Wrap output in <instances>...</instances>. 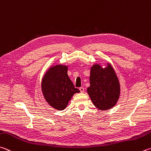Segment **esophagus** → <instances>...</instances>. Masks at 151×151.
Instances as JSON below:
<instances>
[{"label": "esophagus", "instance_id": "esophagus-1", "mask_svg": "<svg viewBox=\"0 0 151 151\" xmlns=\"http://www.w3.org/2000/svg\"><path fill=\"white\" fill-rule=\"evenodd\" d=\"M79 90H80V91L81 93H83L84 92V88L83 87H81L80 88H79Z\"/></svg>", "mask_w": 151, "mask_h": 151}]
</instances>
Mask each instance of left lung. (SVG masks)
I'll return each mask as SVG.
<instances>
[{"instance_id": "obj_1", "label": "left lung", "mask_w": 151, "mask_h": 151, "mask_svg": "<svg viewBox=\"0 0 151 151\" xmlns=\"http://www.w3.org/2000/svg\"><path fill=\"white\" fill-rule=\"evenodd\" d=\"M90 86L87 92L94 105L100 110H107L116 105L120 95V84L111 65L103 68L100 64L90 67Z\"/></svg>"}]
</instances>
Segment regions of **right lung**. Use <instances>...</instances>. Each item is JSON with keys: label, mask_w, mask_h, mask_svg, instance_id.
I'll return each mask as SVG.
<instances>
[{"label": "right lung", "mask_w": 151, "mask_h": 151, "mask_svg": "<svg viewBox=\"0 0 151 151\" xmlns=\"http://www.w3.org/2000/svg\"><path fill=\"white\" fill-rule=\"evenodd\" d=\"M67 71V65H52L46 71L42 81V90L45 100L57 110H63L73 95L80 92L74 86Z\"/></svg>", "instance_id": "1"}]
</instances>
